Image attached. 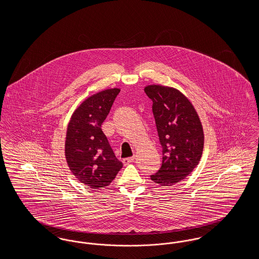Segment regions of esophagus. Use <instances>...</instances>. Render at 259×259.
<instances>
[{"label":"esophagus","instance_id":"obj_1","mask_svg":"<svg viewBox=\"0 0 259 259\" xmlns=\"http://www.w3.org/2000/svg\"><path fill=\"white\" fill-rule=\"evenodd\" d=\"M135 159V157L134 156H132V157H128V158H124L122 162H123L124 165H128V164H130V163H132L133 161Z\"/></svg>","mask_w":259,"mask_h":259}]
</instances>
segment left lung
<instances>
[{
  "instance_id": "left-lung-1",
  "label": "left lung",
  "mask_w": 259,
  "mask_h": 259,
  "mask_svg": "<svg viewBox=\"0 0 259 259\" xmlns=\"http://www.w3.org/2000/svg\"><path fill=\"white\" fill-rule=\"evenodd\" d=\"M145 92L153 103L163 154L160 169L150 179L161 186H171L197 166L204 148L203 127L193 105L180 90L151 84Z\"/></svg>"
}]
</instances>
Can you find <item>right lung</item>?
Instances as JSON below:
<instances>
[{
    "label": "right lung",
    "mask_w": 259,
    "mask_h": 259,
    "mask_svg": "<svg viewBox=\"0 0 259 259\" xmlns=\"http://www.w3.org/2000/svg\"><path fill=\"white\" fill-rule=\"evenodd\" d=\"M119 92V88H111L85 99L68 124L65 142L68 166L80 183L92 189L108 186L122 168L101 128Z\"/></svg>",
    "instance_id": "add662e5"
}]
</instances>
